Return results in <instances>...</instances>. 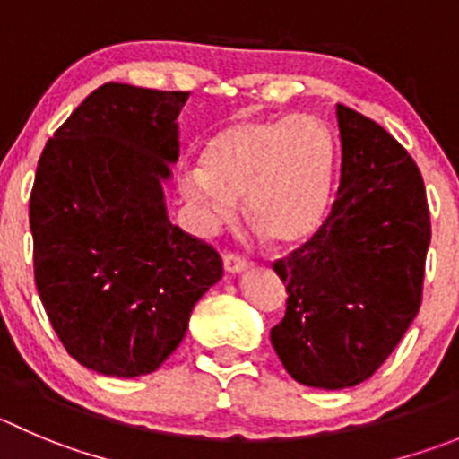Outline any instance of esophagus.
<instances>
[{
	"label": "esophagus",
	"instance_id": "esophagus-1",
	"mask_svg": "<svg viewBox=\"0 0 459 459\" xmlns=\"http://www.w3.org/2000/svg\"><path fill=\"white\" fill-rule=\"evenodd\" d=\"M224 269L229 273H242L249 269V263L235 254H224Z\"/></svg>",
	"mask_w": 459,
	"mask_h": 459
}]
</instances>
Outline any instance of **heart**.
Masks as SVG:
<instances>
[{"mask_svg":"<svg viewBox=\"0 0 459 459\" xmlns=\"http://www.w3.org/2000/svg\"><path fill=\"white\" fill-rule=\"evenodd\" d=\"M337 177L331 128L312 115L242 117L208 140L201 165L181 174V195L199 230L244 215L273 247L310 239L326 220Z\"/></svg>","mask_w":459,"mask_h":459,"instance_id":"obj_1","label":"heart"}]
</instances>
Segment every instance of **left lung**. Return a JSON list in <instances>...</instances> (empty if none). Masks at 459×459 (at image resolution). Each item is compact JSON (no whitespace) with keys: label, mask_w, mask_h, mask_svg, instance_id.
<instances>
[{"label":"left lung","mask_w":459,"mask_h":459,"mask_svg":"<svg viewBox=\"0 0 459 459\" xmlns=\"http://www.w3.org/2000/svg\"><path fill=\"white\" fill-rule=\"evenodd\" d=\"M342 177L321 229L273 263L288 310L272 344L297 383L344 389L389 358L421 306L430 212L419 167L380 124L337 104Z\"/></svg>","instance_id":"obj_1"}]
</instances>
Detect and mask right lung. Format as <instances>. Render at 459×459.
<instances>
[{"label": "right lung", "instance_id": "1", "mask_svg": "<svg viewBox=\"0 0 459 459\" xmlns=\"http://www.w3.org/2000/svg\"><path fill=\"white\" fill-rule=\"evenodd\" d=\"M190 92L104 83L38 160L29 201L33 272L67 353L117 378L156 371L186 337L221 258L167 217Z\"/></svg>", "mask_w": 459, "mask_h": 459}]
</instances>
